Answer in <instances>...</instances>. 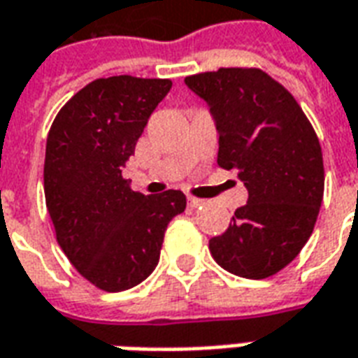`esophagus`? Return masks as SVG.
<instances>
[{
    "mask_svg": "<svg viewBox=\"0 0 358 358\" xmlns=\"http://www.w3.org/2000/svg\"><path fill=\"white\" fill-rule=\"evenodd\" d=\"M203 199H199V197H192V195H189V197H187V205H189V207H199V205H203Z\"/></svg>",
    "mask_w": 358,
    "mask_h": 358,
    "instance_id": "esophagus-1",
    "label": "esophagus"
}]
</instances>
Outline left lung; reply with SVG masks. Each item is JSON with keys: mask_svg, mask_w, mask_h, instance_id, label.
Instances as JSON below:
<instances>
[{"mask_svg": "<svg viewBox=\"0 0 358 358\" xmlns=\"http://www.w3.org/2000/svg\"><path fill=\"white\" fill-rule=\"evenodd\" d=\"M186 84L217 120L218 166L236 172L249 192L226 232L209 240L210 255L236 276H274L299 255L320 210L324 163L315 128L295 97L255 66L192 74Z\"/></svg>", "mask_w": 358, "mask_h": 358, "instance_id": "left-lung-1", "label": "left lung"}]
</instances>
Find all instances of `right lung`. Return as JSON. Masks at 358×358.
Wrapping results in <instances>:
<instances>
[{
  "mask_svg": "<svg viewBox=\"0 0 358 358\" xmlns=\"http://www.w3.org/2000/svg\"><path fill=\"white\" fill-rule=\"evenodd\" d=\"M171 88L169 78H97L61 107L48 134L43 192L57 243L103 292L143 282L159 263L166 226L186 209L180 189L143 195L122 178Z\"/></svg>",
  "mask_w": 358,
  "mask_h": 358,
  "instance_id": "right-lung-1",
  "label": "right lung"
}]
</instances>
